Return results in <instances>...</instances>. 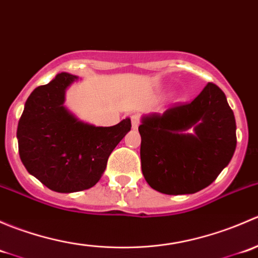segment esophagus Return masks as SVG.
Here are the masks:
<instances>
[{
	"instance_id": "34e87169",
	"label": "esophagus",
	"mask_w": 258,
	"mask_h": 258,
	"mask_svg": "<svg viewBox=\"0 0 258 258\" xmlns=\"http://www.w3.org/2000/svg\"><path fill=\"white\" fill-rule=\"evenodd\" d=\"M131 123H132V128L137 130V127H139L140 124V117L137 116V114H134V116L131 117Z\"/></svg>"
}]
</instances>
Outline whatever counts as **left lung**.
I'll list each match as a JSON object with an SVG mask.
<instances>
[{
	"label": "left lung",
	"mask_w": 258,
	"mask_h": 258,
	"mask_svg": "<svg viewBox=\"0 0 258 258\" xmlns=\"http://www.w3.org/2000/svg\"><path fill=\"white\" fill-rule=\"evenodd\" d=\"M139 131L144 177L166 195L195 194L210 186L237 144L235 114L215 83H207L192 102L146 114Z\"/></svg>",
	"instance_id": "left-lung-1"
}]
</instances>
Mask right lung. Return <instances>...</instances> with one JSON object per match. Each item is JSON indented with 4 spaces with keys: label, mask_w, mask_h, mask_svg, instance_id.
Returning a JSON list of instances; mask_svg holds the SVG:
<instances>
[{
    "label": "right lung",
    "mask_w": 258,
    "mask_h": 258,
    "mask_svg": "<svg viewBox=\"0 0 258 258\" xmlns=\"http://www.w3.org/2000/svg\"><path fill=\"white\" fill-rule=\"evenodd\" d=\"M77 80L62 72L35 88L17 127L18 152L26 170L61 194L95 186L111 152L131 130L130 118L111 127H96L70 112L63 105L64 95Z\"/></svg>",
    "instance_id": "add662e5"
}]
</instances>
